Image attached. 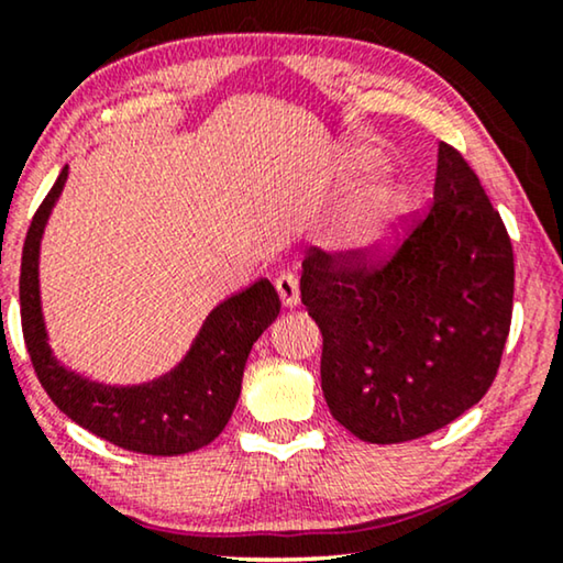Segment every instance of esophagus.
I'll return each instance as SVG.
<instances>
[{
  "label": "esophagus",
  "mask_w": 563,
  "mask_h": 563,
  "mask_svg": "<svg viewBox=\"0 0 563 563\" xmlns=\"http://www.w3.org/2000/svg\"><path fill=\"white\" fill-rule=\"evenodd\" d=\"M274 287L279 291L284 307H295L299 302V284H297V276L291 272H282L276 276Z\"/></svg>",
  "instance_id": "obj_1"
}]
</instances>
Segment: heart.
Wrapping results in <instances>:
<instances>
[{
    "instance_id": "obj_1",
    "label": "heart",
    "mask_w": 563,
    "mask_h": 563,
    "mask_svg": "<svg viewBox=\"0 0 563 563\" xmlns=\"http://www.w3.org/2000/svg\"><path fill=\"white\" fill-rule=\"evenodd\" d=\"M361 168H374L376 161L372 156L358 158ZM402 210V195L397 189H379L376 195L356 207L343 228V243L361 253H379L389 245L395 233V220Z\"/></svg>"
}]
</instances>
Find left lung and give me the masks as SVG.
Here are the masks:
<instances>
[{
	"instance_id": "obj_1",
	"label": "left lung",
	"mask_w": 563,
	"mask_h": 563,
	"mask_svg": "<svg viewBox=\"0 0 563 563\" xmlns=\"http://www.w3.org/2000/svg\"><path fill=\"white\" fill-rule=\"evenodd\" d=\"M299 289L322 333L330 415L366 443H405L449 426L495 382L512 243L474 168L441 143L430 210L379 253L312 245Z\"/></svg>"
}]
</instances>
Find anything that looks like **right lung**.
Wrapping results in <instances>:
<instances>
[{
    "label": "right lung",
    "instance_id": "right-lung-1",
    "mask_svg": "<svg viewBox=\"0 0 563 563\" xmlns=\"http://www.w3.org/2000/svg\"><path fill=\"white\" fill-rule=\"evenodd\" d=\"M64 181L66 166L35 210L22 245L20 318L37 382L76 426L120 449L148 456H179L202 449L228 426L241 397L251 345L279 314V295L272 282L261 279L220 302L205 320L181 364L143 387H104L66 372L45 343L37 297V249Z\"/></svg>",
    "mask_w": 563,
    "mask_h": 563
}]
</instances>
